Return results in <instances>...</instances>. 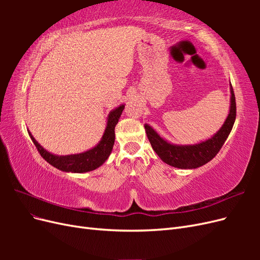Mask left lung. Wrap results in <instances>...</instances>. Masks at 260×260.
<instances>
[{"label":"left lung","mask_w":260,"mask_h":260,"mask_svg":"<svg viewBox=\"0 0 260 260\" xmlns=\"http://www.w3.org/2000/svg\"><path fill=\"white\" fill-rule=\"evenodd\" d=\"M235 116H237V103H235V95L231 84L230 113L221 129L214 137L202 143L194 145H174L160 138L148 124H145L144 127L149 143L164 162L181 169H194L207 164L219 153L232 130Z\"/></svg>","instance_id":"1"}]
</instances>
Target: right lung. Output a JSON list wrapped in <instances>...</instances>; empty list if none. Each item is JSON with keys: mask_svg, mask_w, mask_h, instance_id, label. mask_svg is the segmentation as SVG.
Here are the masks:
<instances>
[{"mask_svg": "<svg viewBox=\"0 0 260 260\" xmlns=\"http://www.w3.org/2000/svg\"><path fill=\"white\" fill-rule=\"evenodd\" d=\"M124 105H120L114 109L111 114L108 115V120L105 132L103 138L100 141V143L89 149L84 153L76 154V155H67V156H57L49 153L48 151L39 144L35 138L31 136L29 132V136L32 140L34 144L36 145L38 152L43 158L48 161L53 167L57 168L61 171L66 172H78V174H82V172H88L91 170L96 169L101 165H103L105 160L108 158L109 154H111L114 143H115V127L119 120V117L123 111Z\"/></svg>", "mask_w": 260, "mask_h": 260, "instance_id": "right-lung-1", "label": "right lung"}]
</instances>
